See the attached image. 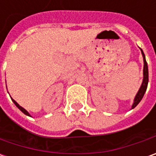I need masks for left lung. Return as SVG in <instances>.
<instances>
[{
  "label": "left lung",
  "mask_w": 156,
  "mask_h": 156,
  "mask_svg": "<svg viewBox=\"0 0 156 156\" xmlns=\"http://www.w3.org/2000/svg\"><path fill=\"white\" fill-rule=\"evenodd\" d=\"M141 51H142V55H143V57H144V80H143V83L141 85V87L139 88L137 94L136 95L134 99V103L132 105V109L135 108L136 105H138L139 102L142 100L143 97H144L145 92L147 90V87H148V83H149V69H148V63L146 62V59H145V55H144V51L141 49Z\"/></svg>",
  "instance_id": "1"
}]
</instances>
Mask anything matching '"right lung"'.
<instances>
[{"mask_svg":"<svg viewBox=\"0 0 156 156\" xmlns=\"http://www.w3.org/2000/svg\"><path fill=\"white\" fill-rule=\"evenodd\" d=\"M12 102H13V103H14V105H16V106H17L18 108H19V109L20 110V111H21L22 112H23V113H25V114L26 115H27V116H31V115L29 114V112H27V110L26 109H24V108H23V107H22V106H20V105H19V104H18L17 102H16V101H15V100H13V99H12Z\"/></svg>","mask_w":156,"mask_h":156,"instance_id":"1","label":"right lung"}]
</instances>
